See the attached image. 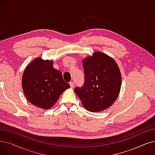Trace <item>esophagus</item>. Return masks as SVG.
I'll return each mask as SVG.
<instances>
[{
	"instance_id": "esophagus-1",
	"label": "esophagus",
	"mask_w": 155,
	"mask_h": 155,
	"mask_svg": "<svg viewBox=\"0 0 155 155\" xmlns=\"http://www.w3.org/2000/svg\"><path fill=\"white\" fill-rule=\"evenodd\" d=\"M70 87H71V88H73V87H75L74 83H73V82H70Z\"/></svg>"
}]
</instances>
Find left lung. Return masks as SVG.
Masks as SVG:
<instances>
[{
    "label": "left lung",
    "instance_id": "obj_1",
    "mask_svg": "<svg viewBox=\"0 0 155 155\" xmlns=\"http://www.w3.org/2000/svg\"><path fill=\"white\" fill-rule=\"evenodd\" d=\"M84 83L74 91L88 111L99 112L109 107L119 95L121 75L117 63L101 52L83 61Z\"/></svg>",
    "mask_w": 155,
    "mask_h": 155
}]
</instances>
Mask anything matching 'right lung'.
I'll return each instance as SVG.
<instances>
[{"label": "right lung", "instance_id": "right-lung-1", "mask_svg": "<svg viewBox=\"0 0 155 155\" xmlns=\"http://www.w3.org/2000/svg\"><path fill=\"white\" fill-rule=\"evenodd\" d=\"M22 86L28 101L44 109L51 108L70 87L61 72L53 68L52 61L41 58L32 61L24 70Z\"/></svg>", "mask_w": 155, "mask_h": 155}]
</instances>
